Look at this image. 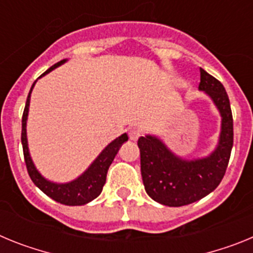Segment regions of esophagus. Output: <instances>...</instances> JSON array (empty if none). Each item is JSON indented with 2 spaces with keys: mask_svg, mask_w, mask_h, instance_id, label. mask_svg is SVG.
Returning a JSON list of instances; mask_svg holds the SVG:
<instances>
[{
  "mask_svg": "<svg viewBox=\"0 0 253 253\" xmlns=\"http://www.w3.org/2000/svg\"><path fill=\"white\" fill-rule=\"evenodd\" d=\"M139 137H140L139 129L133 128V129H130V130H129V138H130V140H137Z\"/></svg>",
  "mask_w": 253,
  "mask_h": 253,
  "instance_id": "obj_1",
  "label": "esophagus"
}]
</instances>
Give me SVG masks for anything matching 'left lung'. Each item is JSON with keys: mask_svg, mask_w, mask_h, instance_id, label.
<instances>
[{"mask_svg": "<svg viewBox=\"0 0 253 253\" xmlns=\"http://www.w3.org/2000/svg\"><path fill=\"white\" fill-rule=\"evenodd\" d=\"M199 90L207 93L222 116L215 149L207 157L185 160L176 156L156 135L138 139L140 171L147 194L167 207L195 203L216 189L227 169L233 147V118L223 84L200 68Z\"/></svg>", "mask_w": 253, "mask_h": 253, "instance_id": "obj_1", "label": "left lung"}]
</instances>
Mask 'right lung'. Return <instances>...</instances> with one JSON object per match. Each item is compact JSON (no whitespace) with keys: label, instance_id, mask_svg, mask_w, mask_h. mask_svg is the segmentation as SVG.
I'll return each instance as SVG.
<instances>
[{"label":"right lung","instance_id":"obj_1","mask_svg":"<svg viewBox=\"0 0 253 253\" xmlns=\"http://www.w3.org/2000/svg\"><path fill=\"white\" fill-rule=\"evenodd\" d=\"M66 62L67 59L60 60V62L55 63L54 66H51L50 68L46 69L45 72L40 76V77L48 75V73L51 72L53 69L62 66V64L66 63ZM37 81H35L34 84H33V86H31L30 92H29L28 99H26L24 114H22L21 143L29 176H30V178L33 180V182H34L45 195H48L49 198H51L53 200H55V202L64 205H71V207L84 205L87 204V203L92 202L93 199H96L100 194H101L102 187H104L105 181H106L107 169H109L110 165L113 163L114 158H115L116 153H118V151L120 149L123 143L128 140V135H126V133L122 134L119 138H116V139H114L110 144H107V146L102 149L101 153L96 157V160L91 163L90 167H88L82 175H80L77 178H75V180L69 181V182H64V184H57V182L46 180V178L44 177V176H42V173L38 171L34 162L31 160L28 146V137H26V122H28L29 106H30V96L31 91L34 88Z\"/></svg>","mask_w":253,"mask_h":253}]
</instances>
